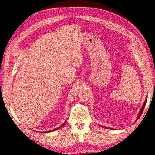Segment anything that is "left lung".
Masks as SVG:
<instances>
[{
    "label": "left lung",
    "instance_id": "obj_1",
    "mask_svg": "<svg viewBox=\"0 0 155 155\" xmlns=\"http://www.w3.org/2000/svg\"><path fill=\"white\" fill-rule=\"evenodd\" d=\"M147 97L146 98V100H145V101H144V103H143V105H142V107H141V110H140V111L139 112V114H138V115H137V120L140 118V117L141 116V114H142V112H143V109H144V107H145V105H146V101H147ZM101 127H103V126H101ZM106 128H111V129H113V128H108V127H105Z\"/></svg>",
    "mask_w": 155,
    "mask_h": 155
}]
</instances>
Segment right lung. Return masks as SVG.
Returning <instances> with one entry per match:
<instances>
[{"label": "right lung", "instance_id": "add662e5", "mask_svg": "<svg viewBox=\"0 0 155 155\" xmlns=\"http://www.w3.org/2000/svg\"><path fill=\"white\" fill-rule=\"evenodd\" d=\"M65 122H66V121H65L64 124H62L61 126H60V127H57V128H55V129H53V130H49V131H44V132H41V133H50V132H52V131H54V130H57V129H59V128H61V127H63V126H64L65 124Z\"/></svg>", "mask_w": 155, "mask_h": 155}]
</instances>
